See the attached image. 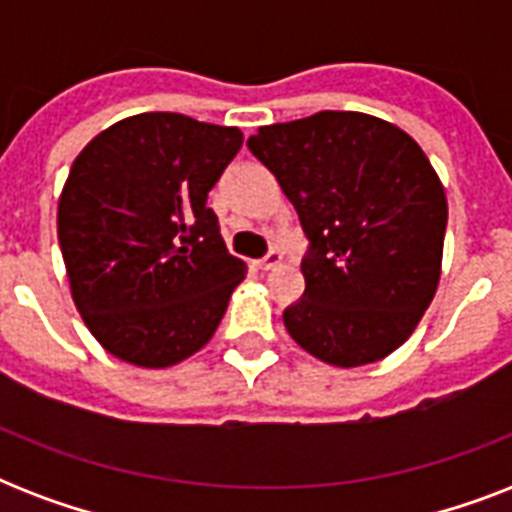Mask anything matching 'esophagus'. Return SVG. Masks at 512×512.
<instances>
[{
    "instance_id": "obj_1",
    "label": "esophagus",
    "mask_w": 512,
    "mask_h": 512,
    "mask_svg": "<svg viewBox=\"0 0 512 512\" xmlns=\"http://www.w3.org/2000/svg\"><path fill=\"white\" fill-rule=\"evenodd\" d=\"M279 263H281V252L279 249H271L268 255L257 260V268H260V271H273Z\"/></svg>"
}]
</instances>
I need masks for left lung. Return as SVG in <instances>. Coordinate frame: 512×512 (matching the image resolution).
I'll use <instances>...</instances> for the list:
<instances>
[{"label":"left lung","instance_id":"1","mask_svg":"<svg viewBox=\"0 0 512 512\" xmlns=\"http://www.w3.org/2000/svg\"><path fill=\"white\" fill-rule=\"evenodd\" d=\"M247 148L308 239L305 292L284 311L292 340L335 366L404 345L436 295L446 233L444 185L422 148L358 111L260 127Z\"/></svg>","mask_w":512,"mask_h":512}]
</instances>
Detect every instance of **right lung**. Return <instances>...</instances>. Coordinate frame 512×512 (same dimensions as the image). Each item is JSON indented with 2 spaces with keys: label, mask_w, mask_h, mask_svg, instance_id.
Segmentation results:
<instances>
[{
  "label": "right lung",
  "mask_w": 512,
  "mask_h": 512,
  "mask_svg": "<svg viewBox=\"0 0 512 512\" xmlns=\"http://www.w3.org/2000/svg\"><path fill=\"white\" fill-rule=\"evenodd\" d=\"M236 127L151 111L90 140L58 201L71 295L111 356L162 369L215 335L247 265L207 196L239 154Z\"/></svg>",
  "instance_id": "obj_1"
}]
</instances>
